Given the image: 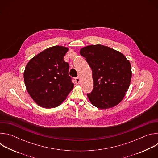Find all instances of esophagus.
Returning <instances> with one entry per match:
<instances>
[{
	"mask_svg": "<svg viewBox=\"0 0 158 158\" xmlns=\"http://www.w3.org/2000/svg\"><path fill=\"white\" fill-rule=\"evenodd\" d=\"M75 82H76V84H79L80 82H81L80 78H79V77H76V78H75Z\"/></svg>",
	"mask_w": 158,
	"mask_h": 158,
	"instance_id": "34e87169",
	"label": "esophagus"
}]
</instances>
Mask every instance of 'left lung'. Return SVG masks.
I'll list each match as a JSON object with an SVG mask.
<instances>
[{
	"label": "left lung",
	"instance_id": "obj_1",
	"mask_svg": "<svg viewBox=\"0 0 158 158\" xmlns=\"http://www.w3.org/2000/svg\"><path fill=\"white\" fill-rule=\"evenodd\" d=\"M80 54L85 58L93 71V89L87 94L90 102L102 109L118 105L130 85L129 61L120 52L99 44L82 48Z\"/></svg>",
	"mask_w": 158,
	"mask_h": 158
}]
</instances>
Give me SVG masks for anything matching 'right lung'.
<instances>
[{
	"label": "right lung",
	"instance_id": "obj_1",
	"mask_svg": "<svg viewBox=\"0 0 158 158\" xmlns=\"http://www.w3.org/2000/svg\"><path fill=\"white\" fill-rule=\"evenodd\" d=\"M68 48L56 46L31 59L24 73V83L31 97L40 106H59L74 87L69 76V65L64 60Z\"/></svg>",
	"mask_w": 158,
	"mask_h": 158
}]
</instances>
